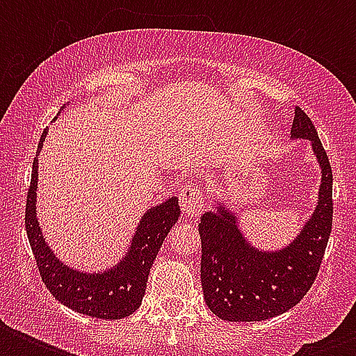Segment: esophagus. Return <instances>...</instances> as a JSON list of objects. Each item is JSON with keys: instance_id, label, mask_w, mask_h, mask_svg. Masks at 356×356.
Returning <instances> with one entry per match:
<instances>
[{"instance_id": "esophagus-1", "label": "esophagus", "mask_w": 356, "mask_h": 356, "mask_svg": "<svg viewBox=\"0 0 356 356\" xmlns=\"http://www.w3.org/2000/svg\"><path fill=\"white\" fill-rule=\"evenodd\" d=\"M203 192H201L194 183H184V186L179 192V203L188 216H200L203 212Z\"/></svg>"}]
</instances>
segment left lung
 Segmentation results:
<instances>
[{
	"label": "left lung",
	"mask_w": 356,
	"mask_h": 356,
	"mask_svg": "<svg viewBox=\"0 0 356 356\" xmlns=\"http://www.w3.org/2000/svg\"><path fill=\"white\" fill-rule=\"evenodd\" d=\"M293 138H307L321 166L318 205L303 231L281 251H259L242 236L234 214L220 205L201 216V286L222 320L262 321L286 312L318 277L332 229V170L314 123L296 108Z\"/></svg>",
	"instance_id": "left-lung-1"
}]
</instances>
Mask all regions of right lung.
<instances>
[{"mask_svg":"<svg viewBox=\"0 0 356 356\" xmlns=\"http://www.w3.org/2000/svg\"><path fill=\"white\" fill-rule=\"evenodd\" d=\"M44 131L40 144L36 149L31 172V186L25 205V231L29 236L31 249L35 254L36 266L46 288L53 298L66 305L68 309L81 314L102 318V320H122L133 314L142 303L145 293L147 275L155 257L161 249L170 229L179 220V200L172 197L166 203L153 207L145 212L138 225L136 236L133 238L127 257L103 273H83L64 266L47 248L46 240L36 222V168H38V151L46 138Z\"/></svg>","mask_w":356,"mask_h":356,"instance_id":"1","label":"right lung"}]
</instances>
